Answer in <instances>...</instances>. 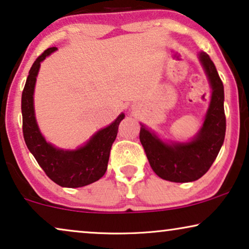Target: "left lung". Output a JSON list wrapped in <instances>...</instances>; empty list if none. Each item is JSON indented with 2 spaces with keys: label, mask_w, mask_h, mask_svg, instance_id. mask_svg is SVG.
<instances>
[{
  "label": "left lung",
  "mask_w": 249,
  "mask_h": 249,
  "mask_svg": "<svg viewBox=\"0 0 249 249\" xmlns=\"http://www.w3.org/2000/svg\"><path fill=\"white\" fill-rule=\"evenodd\" d=\"M199 62L211 86V101L198 132L189 142H164L141 124L139 139L153 171L172 182H190L209 171L226 136L224 89L209 54L198 53Z\"/></svg>",
  "instance_id": "obj_1"
}]
</instances>
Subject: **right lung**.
Listing matches in <instances>:
<instances>
[{"mask_svg":"<svg viewBox=\"0 0 249 249\" xmlns=\"http://www.w3.org/2000/svg\"><path fill=\"white\" fill-rule=\"evenodd\" d=\"M56 50V47L47 49L29 70L21 96L23 138L30 153L51 180L61 187L78 188L97 181L107 172L112 144L124 114H119L111 124L95 132L89 141L76 149L57 148L46 142L36 121L34 91L40 63Z\"/></svg>","mask_w":249,"mask_h":249,"instance_id":"obj_1","label":"right lung"}]
</instances>
